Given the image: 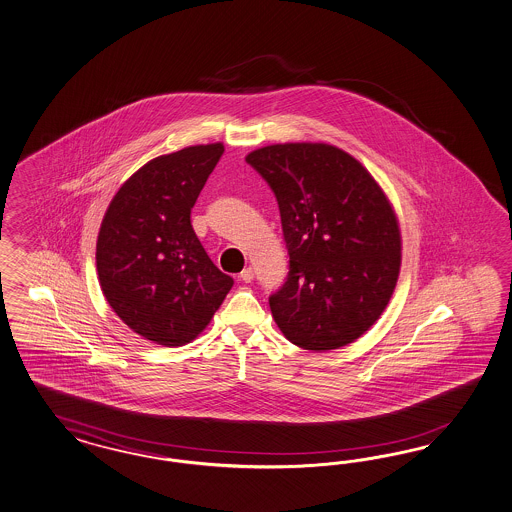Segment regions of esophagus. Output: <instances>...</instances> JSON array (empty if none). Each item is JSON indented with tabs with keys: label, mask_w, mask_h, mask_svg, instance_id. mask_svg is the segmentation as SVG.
Here are the masks:
<instances>
[{
	"label": "esophagus",
	"mask_w": 512,
	"mask_h": 512,
	"mask_svg": "<svg viewBox=\"0 0 512 512\" xmlns=\"http://www.w3.org/2000/svg\"><path fill=\"white\" fill-rule=\"evenodd\" d=\"M253 278H255V274H253V268H251V266H248V268H244V270L240 272V279H242L244 283H251V281H253Z\"/></svg>",
	"instance_id": "obj_1"
}]
</instances>
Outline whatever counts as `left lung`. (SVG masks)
I'll return each instance as SVG.
<instances>
[{
    "label": "left lung",
    "mask_w": 512,
    "mask_h": 512,
    "mask_svg": "<svg viewBox=\"0 0 512 512\" xmlns=\"http://www.w3.org/2000/svg\"><path fill=\"white\" fill-rule=\"evenodd\" d=\"M246 161L276 193L289 278L270 296L283 336L323 353L358 340L390 302L402 231L370 171L326 142L268 144Z\"/></svg>",
    "instance_id": "obj_1"
}]
</instances>
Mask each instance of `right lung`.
<instances>
[{"label":"right lung","instance_id":"add662e5","mask_svg":"<svg viewBox=\"0 0 512 512\" xmlns=\"http://www.w3.org/2000/svg\"><path fill=\"white\" fill-rule=\"evenodd\" d=\"M223 142L159 155L133 172L103 216L95 266L110 308L144 340H195L233 287L191 227V208Z\"/></svg>","mask_w":512,"mask_h":512}]
</instances>
